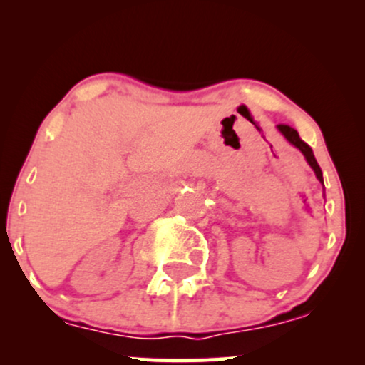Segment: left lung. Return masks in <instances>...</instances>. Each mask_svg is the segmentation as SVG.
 I'll return each mask as SVG.
<instances>
[{
	"mask_svg": "<svg viewBox=\"0 0 365 365\" xmlns=\"http://www.w3.org/2000/svg\"><path fill=\"white\" fill-rule=\"evenodd\" d=\"M278 130L283 133L284 137H287V140L290 142V144L295 145L297 149L302 150V154L305 156V159H307V163H309V165H311V168L314 170V173H316L317 180H319V182L322 183V171H321V168H319V165H317L316 158H314L312 149L309 148V145L305 144V142H304L302 139H300L299 132H297L295 128L288 127V125H284V123H279V125H278Z\"/></svg>",
	"mask_w": 365,
	"mask_h": 365,
	"instance_id": "8db88e82",
	"label": "left lung"
}]
</instances>
